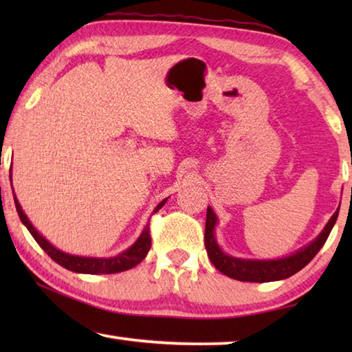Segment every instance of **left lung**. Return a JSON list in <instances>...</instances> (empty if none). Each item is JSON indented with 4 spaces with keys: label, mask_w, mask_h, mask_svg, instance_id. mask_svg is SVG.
<instances>
[{
    "label": "left lung",
    "mask_w": 352,
    "mask_h": 352,
    "mask_svg": "<svg viewBox=\"0 0 352 352\" xmlns=\"http://www.w3.org/2000/svg\"><path fill=\"white\" fill-rule=\"evenodd\" d=\"M338 217V210L333 212V216L326 223L323 231L309 243V245L298 250L296 253L281 259H270V261H259V259H241L234 258L222 252L216 241V230L217 216L214 214L212 208L208 206L206 211V225H205V247L208 252V258L214 264V267L223 275L237 279V281L245 283H270L285 279L296 272H300L302 267H306L311 262L315 254L320 252V248L324 245V242L336 225Z\"/></svg>",
    "instance_id": "obj_1"
}]
</instances>
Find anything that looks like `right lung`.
I'll list each match as a JSON object with an SVG mask.
<instances>
[{
  "mask_svg": "<svg viewBox=\"0 0 352 352\" xmlns=\"http://www.w3.org/2000/svg\"><path fill=\"white\" fill-rule=\"evenodd\" d=\"M14 200H15L16 212H19L21 222L25 223V226L29 230V233L32 234L34 239L37 241L38 245L45 250L52 261H56L58 265L65 267L67 270L76 272V273H87V275H104V273L107 275V273L126 272L129 269H133L135 265H138L140 262L146 258L148 250H151V243H152L151 231H148V223H147V226H144V230H142V233L140 234V237L136 239L133 245L129 247L126 252L119 253L118 256H115V258H85V256L68 254L65 252H60V250L56 248L54 245H51V243L34 228V225L29 222L26 214L23 212L19 200L15 197V194H14ZM166 200L168 199H164L162 204H158L153 212L162 210L163 205L166 204Z\"/></svg>",
  "mask_w": 352,
  "mask_h": 352,
  "instance_id": "1",
  "label": "right lung"
}]
</instances>
